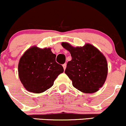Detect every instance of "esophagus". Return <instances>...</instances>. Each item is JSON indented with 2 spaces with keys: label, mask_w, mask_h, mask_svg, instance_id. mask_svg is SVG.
<instances>
[{
  "label": "esophagus",
  "mask_w": 126,
  "mask_h": 126,
  "mask_svg": "<svg viewBox=\"0 0 126 126\" xmlns=\"http://www.w3.org/2000/svg\"><path fill=\"white\" fill-rule=\"evenodd\" d=\"M63 69H64V70H65L66 67H67V64H66V63H64V64H63Z\"/></svg>",
  "instance_id": "34e87169"
}]
</instances>
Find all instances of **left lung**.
<instances>
[{"instance_id": "left-lung-1", "label": "left lung", "mask_w": 126, "mask_h": 126, "mask_svg": "<svg viewBox=\"0 0 126 126\" xmlns=\"http://www.w3.org/2000/svg\"><path fill=\"white\" fill-rule=\"evenodd\" d=\"M62 46L69 51L71 59L65 73L72 81L74 88L84 93H94L102 87L108 75V63L105 56L92 44L74 47L66 42Z\"/></svg>"}]
</instances>
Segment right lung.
I'll return each instance as SVG.
<instances>
[{"mask_svg": "<svg viewBox=\"0 0 126 126\" xmlns=\"http://www.w3.org/2000/svg\"><path fill=\"white\" fill-rule=\"evenodd\" d=\"M56 55L50 48L31 47L20 58L18 76L25 88L33 93H43L53 86L63 72V67L55 61Z\"/></svg>", "mask_w": 126, "mask_h": 126, "instance_id": "1", "label": "right lung"}]
</instances>
